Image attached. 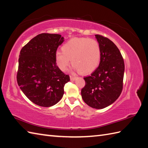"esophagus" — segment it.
Instances as JSON below:
<instances>
[{
    "instance_id": "esophagus-1",
    "label": "esophagus",
    "mask_w": 148,
    "mask_h": 148,
    "mask_svg": "<svg viewBox=\"0 0 148 148\" xmlns=\"http://www.w3.org/2000/svg\"><path fill=\"white\" fill-rule=\"evenodd\" d=\"M70 79L71 81H75V79H76V77L74 76V75H70Z\"/></svg>"
}]
</instances>
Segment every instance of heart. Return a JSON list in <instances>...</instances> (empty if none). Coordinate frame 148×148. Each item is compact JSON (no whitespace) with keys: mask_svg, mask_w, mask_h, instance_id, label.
<instances>
[{"mask_svg":"<svg viewBox=\"0 0 148 148\" xmlns=\"http://www.w3.org/2000/svg\"><path fill=\"white\" fill-rule=\"evenodd\" d=\"M55 56L57 67L66 71L70 64L74 70L87 74L97 69L101 60V49L97 41L88 38H74L65 43Z\"/></svg>","mask_w":148,"mask_h":148,"instance_id":"obj_1","label":"heart"}]
</instances>
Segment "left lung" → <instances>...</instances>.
Wrapping results in <instances>:
<instances>
[{
	"label": "left lung",
	"mask_w": 148,
	"mask_h": 148,
	"mask_svg": "<svg viewBox=\"0 0 148 148\" xmlns=\"http://www.w3.org/2000/svg\"><path fill=\"white\" fill-rule=\"evenodd\" d=\"M101 49L98 67L91 75L84 77L85 86L81 96L88 106L102 109L113 103L121 95L123 88L125 66L121 51L110 40L96 35Z\"/></svg>",
	"instance_id": "left-lung-1"
}]
</instances>
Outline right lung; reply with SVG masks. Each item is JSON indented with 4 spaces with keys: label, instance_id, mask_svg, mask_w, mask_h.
Returning <instances> with one entry per match:
<instances>
[{
    "label": "right lung",
    "instance_id": "add662e5",
    "mask_svg": "<svg viewBox=\"0 0 148 148\" xmlns=\"http://www.w3.org/2000/svg\"><path fill=\"white\" fill-rule=\"evenodd\" d=\"M64 38L58 34L42 33L21 50L17 81L26 97L43 107L56 105L62 98L64 87L70 81L55 62Z\"/></svg>",
    "mask_w": 148,
    "mask_h": 148
}]
</instances>
